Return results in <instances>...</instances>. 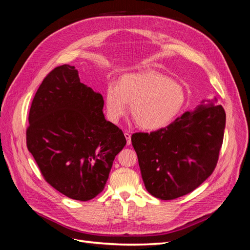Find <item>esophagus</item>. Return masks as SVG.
I'll return each mask as SVG.
<instances>
[{"instance_id":"34e87169","label":"esophagus","mask_w":250,"mask_h":250,"mask_svg":"<svg viewBox=\"0 0 250 250\" xmlns=\"http://www.w3.org/2000/svg\"><path fill=\"white\" fill-rule=\"evenodd\" d=\"M124 135H125V138L127 140V145H130V144H131V134L129 132H125Z\"/></svg>"}]
</instances>
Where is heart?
Instances as JSON below:
<instances>
[{
    "label": "heart",
    "mask_w": 250,
    "mask_h": 250,
    "mask_svg": "<svg viewBox=\"0 0 250 250\" xmlns=\"http://www.w3.org/2000/svg\"><path fill=\"white\" fill-rule=\"evenodd\" d=\"M105 110L113 123L119 122L130 103V113L139 127L156 130L176 118L186 101L184 88L154 71L128 73L116 83H108Z\"/></svg>",
    "instance_id": "heart-1"
}]
</instances>
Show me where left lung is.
Instances as JSON below:
<instances>
[{
	"instance_id": "8db88e82",
	"label": "left lung",
	"mask_w": 250,
	"mask_h": 250,
	"mask_svg": "<svg viewBox=\"0 0 250 250\" xmlns=\"http://www.w3.org/2000/svg\"><path fill=\"white\" fill-rule=\"evenodd\" d=\"M224 128L223 107L208 101L167 127L133 133L131 143L147 191L172 200L198 188L216 168Z\"/></svg>"
}]
</instances>
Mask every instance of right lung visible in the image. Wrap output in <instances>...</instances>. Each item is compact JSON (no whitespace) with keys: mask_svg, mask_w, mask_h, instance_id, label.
I'll list each match as a JSON object with an SVG mask.
<instances>
[{"mask_svg":"<svg viewBox=\"0 0 250 250\" xmlns=\"http://www.w3.org/2000/svg\"><path fill=\"white\" fill-rule=\"evenodd\" d=\"M103 105L102 95L80 82L75 66L63 64L43 79L30 108L28 150L47 183L75 200L103 191L126 145L123 131L105 120Z\"/></svg>","mask_w":250,"mask_h":250,"instance_id":"add662e5","label":"right lung"}]
</instances>
